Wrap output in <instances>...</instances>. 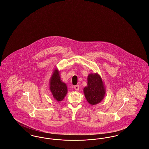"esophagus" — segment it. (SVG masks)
I'll use <instances>...</instances> for the list:
<instances>
[{
  "instance_id": "34e87169",
  "label": "esophagus",
  "mask_w": 149,
  "mask_h": 149,
  "mask_svg": "<svg viewBox=\"0 0 149 149\" xmlns=\"http://www.w3.org/2000/svg\"><path fill=\"white\" fill-rule=\"evenodd\" d=\"M74 88V89H75V91H79V85H75Z\"/></svg>"
}]
</instances>
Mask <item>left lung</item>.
I'll return each mask as SVG.
<instances>
[{
    "mask_svg": "<svg viewBox=\"0 0 149 149\" xmlns=\"http://www.w3.org/2000/svg\"><path fill=\"white\" fill-rule=\"evenodd\" d=\"M87 81L83 89L85 98L91 105L97 104L104 99L106 93L102 79L98 73H90Z\"/></svg>",
    "mask_w": 149,
    "mask_h": 149,
    "instance_id": "obj_1",
    "label": "left lung"
}]
</instances>
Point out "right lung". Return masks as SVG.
Wrapping results in <instances>:
<instances>
[{"instance_id": "add662e5", "label": "right lung", "mask_w": 149, "mask_h": 149, "mask_svg": "<svg viewBox=\"0 0 149 149\" xmlns=\"http://www.w3.org/2000/svg\"><path fill=\"white\" fill-rule=\"evenodd\" d=\"M49 84L50 91L54 99L57 102L62 101L68 93V88L66 84L61 80L60 71L57 68L52 72Z\"/></svg>"}]
</instances>
